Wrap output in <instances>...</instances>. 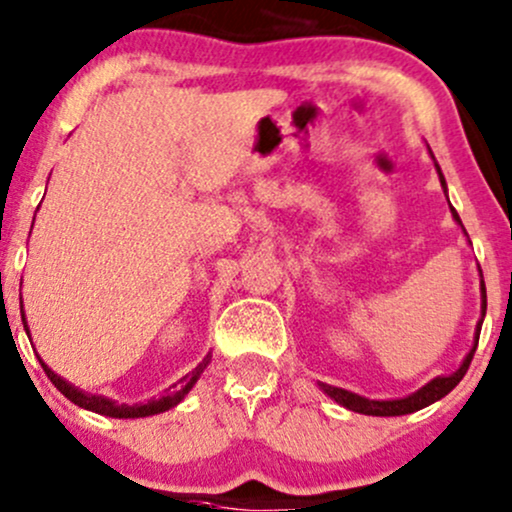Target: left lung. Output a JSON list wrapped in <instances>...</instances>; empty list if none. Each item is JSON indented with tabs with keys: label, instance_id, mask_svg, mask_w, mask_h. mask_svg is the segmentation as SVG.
Listing matches in <instances>:
<instances>
[{
	"label": "left lung",
	"instance_id": "1",
	"mask_svg": "<svg viewBox=\"0 0 512 512\" xmlns=\"http://www.w3.org/2000/svg\"><path fill=\"white\" fill-rule=\"evenodd\" d=\"M429 153H431V150H429ZM431 158H434V155H431ZM436 172H438V177H441L443 191H446V179H443V172H441V167H438V162H436ZM450 210H453V218L458 220V225L462 227L460 215L455 213V208H450ZM462 230H465V227H462ZM484 314H486V287H484V280H482V318H484ZM479 330H482V321L477 323L474 347L470 350V354L465 357V362L460 364V369L455 371V374L438 376V378H434V381L426 383L424 388H419L417 393L407 395V398H400V400H369V398H362V395H357V393H350V390H345V388L328 386V383H318V386H321V390L328 395V398H333L335 402H338V405L347 407V410H352V412H359V414H371V417H400V414H410V412L424 410V407H429L431 402L446 398L450 390H453L462 381V376L467 374V369H470V362L474 357V350H477Z\"/></svg>",
	"mask_w": 512,
	"mask_h": 512
}]
</instances>
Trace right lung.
I'll list each match as a JSON object with an SVG mask.
<instances>
[{
    "instance_id": "1",
    "label": "right lung",
    "mask_w": 512,
    "mask_h": 512,
    "mask_svg": "<svg viewBox=\"0 0 512 512\" xmlns=\"http://www.w3.org/2000/svg\"><path fill=\"white\" fill-rule=\"evenodd\" d=\"M21 318H23V328H26L28 333V323H26V314H23V302H21ZM40 359V357H38ZM210 362V354L206 359H203L201 364L196 366L194 371H191L189 376L182 378V388H177L174 393H167L162 395L160 400H148L146 405H117V402L110 400V398H102V395H90V393H83V390H78L76 386H71V383H66L62 376H57L54 371L47 366L45 362L40 359L42 369H45V374L50 381L54 383V388L59 390V393L64 395V398H69L74 405L83 407V410H90V412H98V414H105V417H114V419H138V417H153V414H160V412H167L172 410V407H177L179 402L186 398V393H189L191 388L196 386V381L201 378L203 369H206Z\"/></svg>"
}]
</instances>
